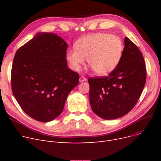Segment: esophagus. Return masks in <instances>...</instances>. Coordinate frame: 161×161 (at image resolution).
<instances>
[{"instance_id": "34e87169", "label": "esophagus", "mask_w": 161, "mask_h": 161, "mask_svg": "<svg viewBox=\"0 0 161 161\" xmlns=\"http://www.w3.org/2000/svg\"><path fill=\"white\" fill-rule=\"evenodd\" d=\"M79 81H80V82H83V81H87V78L82 75V76H81V77L80 78Z\"/></svg>"}]
</instances>
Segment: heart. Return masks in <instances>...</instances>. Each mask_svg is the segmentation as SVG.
Returning <instances> with one entry per match:
<instances>
[{
	"mask_svg": "<svg viewBox=\"0 0 161 161\" xmlns=\"http://www.w3.org/2000/svg\"><path fill=\"white\" fill-rule=\"evenodd\" d=\"M123 49V43L119 36L97 33L78 40L75 48L67 51L66 58L74 71H79L87 58L89 65L97 74L106 75L119 64Z\"/></svg>",
	"mask_w": 161,
	"mask_h": 161,
	"instance_id": "1",
	"label": "heart"
}]
</instances>
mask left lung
I'll use <instances>...</instances> for the list:
<instances>
[{
  "mask_svg": "<svg viewBox=\"0 0 161 161\" xmlns=\"http://www.w3.org/2000/svg\"><path fill=\"white\" fill-rule=\"evenodd\" d=\"M121 60L106 77L89 78V101L93 112L104 119L128 114L136 105L146 80V63L138 47L125 37Z\"/></svg>",
  "mask_w": 161,
  "mask_h": 161,
  "instance_id": "1",
  "label": "left lung"
}]
</instances>
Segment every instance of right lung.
<instances>
[{"instance_id": "right-lung-1", "label": "right lung", "mask_w": 161, "mask_h": 161, "mask_svg": "<svg viewBox=\"0 0 161 161\" xmlns=\"http://www.w3.org/2000/svg\"><path fill=\"white\" fill-rule=\"evenodd\" d=\"M68 44L54 33L38 32L15 53L11 82L14 97L34 119L49 122L63 110L79 74L67 66Z\"/></svg>"}]
</instances>
